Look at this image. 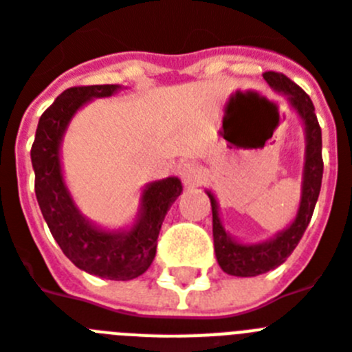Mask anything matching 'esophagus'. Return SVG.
I'll return each mask as SVG.
<instances>
[{"label":"esophagus","mask_w":352,"mask_h":352,"mask_svg":"<svg viewBox=\"0 0 352 352\" xmlns=\"http://www.w3.org/2000/svg\"><path fill=\"white\" fill-rule=\"evenodd\" d=\"M179 175H181L184 186H199L204 181L202 168L195 162H182L179 166Z\"/></svg>","instance_id":"esophagus-1"}]
</instances>
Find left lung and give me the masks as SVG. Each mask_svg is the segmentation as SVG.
<instances>
[{"label":"left lung","instance_id":"obj_1","mask_svg":"<svg viewBox=\"0 0 352 352\" xmlns=\"http://www.w3.org/2000/svg\"><path fill=\"white\" fill-rule=\"evenodd\" d=\"M263 78L267 80L272 89L286 96L290 107L299 114L304 125V168L302 182H300V202L297 214L290 226L274 234L270 240L259 243H241L232 238L223 227V221L218 212V202L211 191H206L211 200L212 209V240H214V254L220 268L229 276L254 277L274 270L286 261V258L294 252L299 245L309 220L313 209L318 200L322 184V131L315 116V107L309 96L300 89L299 85L292 82L288 76L276 71H267Z\"/></svg>","mask_w":352,"mask_h":352}]
</instances>
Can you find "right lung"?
Masks as SVG:
<instances>
[{"label":"right lung","instance_id":"add662e5","mask_svg":"<svg viewBox=\"0 0 352 352\" xmlns=\"http://www.w3.org/2000/svg\"><path fill=\"white\" fill-rule=\"evenodd\" d=\"M123 87L118 84L69 87L41 116L32 144L35 197L50 232L75 267L93 276L131 281L148 270L168 209L182 193L181 179L166 177L143 188L131 227L103 229L76 208L60 164V146L76 112L94 98H107Z\"/></svg>","mask_w":352,"mask_h":352}]
</instances>
